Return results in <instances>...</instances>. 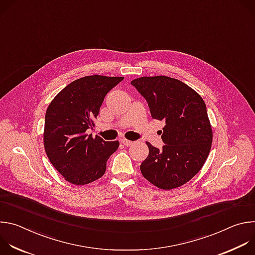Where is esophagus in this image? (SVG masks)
Returning <instances> with one entry per match:
<instances>
[{"mask_svg": "<svg viewBox=\"0 0 255 255\" xmlns=\"http://www.w3.org/2000/svg\"><path fill=\"white\" fill-rule=\"evenodd\" d=\"M121 143L123 145H125V146H130V145H132L134 142L131 141V140H127V139H122L121 140Z\"/></svg>", "mask_w": 255, "mask_h": 255, "instance_id": "34e87169", "label": "esophagus"}]
</instances>
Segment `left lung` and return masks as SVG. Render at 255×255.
Wrapping results in <instances>:
<instances>
[{"mask_svg": "<svg viewBox=\"0 0 255 255\" xmlns=\"http://www.w3.org/2000/svg\"><path fill=\"white\" fill-rule=\"evenodd\" d=\"M131 85L147 101L152 118L165 123L162 149L146 142L149 154L140 165L142 175L161 190L185 185L201 170L212 146L204 100L185 83L165 76L142 77Z\"/></svg>", "mask_w": 255, "mask_h": 255, "instance_id": "left-lung-1", "label": "left lung"}]
</instances>
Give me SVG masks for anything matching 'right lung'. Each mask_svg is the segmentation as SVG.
<instances>
[{"instance_id":"right-lung-1","label":"right lung","mask_w":255,"mask_h":255,"mask_svg":"<svg viewBox=\"0 0 255 255\" xmlns=\"http://www.w3.org/2000/svg\"><path fill=\"white\" fill-rule=\"evenodd\" d=\"M124 78L93 75L76 80L60 91L49 104L44 123L43 143L51 164L77 186L102 177L107 160L119 147V141H105L86 131L95 127L105 96Z\"/></svg>"}]
</instances>
